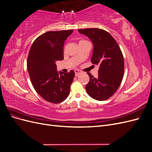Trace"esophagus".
Wrapping results in <instances>:
<instances>
[{
  "label": "esophagus",
  "instance_id": "esophagus-1",
  "mask_svg": "<svg viewBox=\"0 0 152 152\" xmlns=\"http://www.w3.org/2000/svg\"><path fill=\"white\" fill-rule=\"evenodd\" d=\"M80 72L79 70H75V77L79 76V75H80Z\"/></svg>",
  "mask_w": 152,
  "mask_h": 152
}]
</instances>
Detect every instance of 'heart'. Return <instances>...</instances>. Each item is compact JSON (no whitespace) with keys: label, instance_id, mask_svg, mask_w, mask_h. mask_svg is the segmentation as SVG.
<instances>
[{"label":"heart","instance_id":"obj_1","mask_svg":"<svg viewBox=\"0 0 152 152\" xmlns=\"http://www.w3.org/2000/svg\"><path fill=\"white\" fill-rule=\"evenodd\" d=\"M81 41H84V40H80V42H81Z\"/></svg>","mask_w":152,"mask_h":152}]
</instances>
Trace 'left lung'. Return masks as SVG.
I'll list each match as a JSON object with an SVG mask.
<instances>
[{
    "instance_id": "8db88e82",
    "label": "left lung",
    "mask_w": 152,
    "mask_h": 152,
    "mask_svg": "<svg viewBox=\"0 0 152 152\" xmlns=\"http://www.w3.org/2000/svg\"><path fill=\"white\" fill-rule=\"evenodd\" d=\"M79 33L88 37L93 44L91 62L99 65L98 76L90 73L87 93L98 101L108 99L120 86L124 72V57L117 42L108 31L99 28L79 29Z\"/></svg>"
}]
</instances>
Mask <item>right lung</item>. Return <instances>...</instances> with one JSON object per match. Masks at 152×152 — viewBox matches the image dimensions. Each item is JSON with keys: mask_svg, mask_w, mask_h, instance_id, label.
<instances>
[{"mask_svg": "<svg viewBox=\"0 0 152 152\" xmlns=\"http://www.w3.org/2000/svg\"><path fill=\"white\" fill-rule=\"evenodd\" d=\"M73 30L50 31L37 38L27 59V69L35 90L45 100L59 103L70 94L75 72H58L56 63L63 59V45Z\"/></svg>", "mask_w": 152, "mask_h": 152, "instance_id": "right-lung-1", "label": "right lung"}]
</instances>
